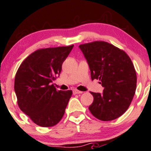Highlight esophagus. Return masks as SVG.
Returning a JSON list of instances; mask_svg holds the SVG:
<instances>
[{
  "label": "esophagus",
  "mask_w": 151,
  "mask_h": 151,
  "mask_svg": "<svg viewBox=\"0 0 151 151\" xmlns=\"http://www.w3.org/2000/svg\"><path fill=\"white\" fill-rule=\"evenodd\" d=\"M83 92L81 91H79V90H77V89H74L73 90V93L74 94H78V93H82Z\"/></svg>",
  "instance_id": "obj_1"
}]
</instances>
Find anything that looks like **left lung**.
Returning <instances> with one entry per match:
<instances>
[{
    "label": "left lung",
    "instance_id": "left-lung-1",
    "mask_svg": "<svg viewBox=\"0 0 151 151\" xmlns=\"http://www.w3.org/2000/svg\"><path fill=\"white\" fill-rule=\"evenodd\" d=\"M91 71V79H98L103 93L91 92L93 103L89 109L101 121H112L129 109L136 89V72L125 52L104 41L79 46Z\"/></svg>",
    "mask_w": 151,
    "mask_h": 151
}]
</instances>
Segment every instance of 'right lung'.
<instances>
[{
	"mask_svg": "<svg viewBox=\"0 0 151 151\" xmlns=\"http://www.w3.org/2000/svg\"><path fill=\"white\" fill-rule=\"evenodd\" d=\"M74 45L40 49L22 62L15 74L14 89L19 108L35 124L51 127L65 114L72 90L58 91L53 84Z\"/></svg>",
	"mask_w": 151,
	"mask_h": 151,
	"instance_id": "1",
	"label": "right lung"
}]
</instances>
